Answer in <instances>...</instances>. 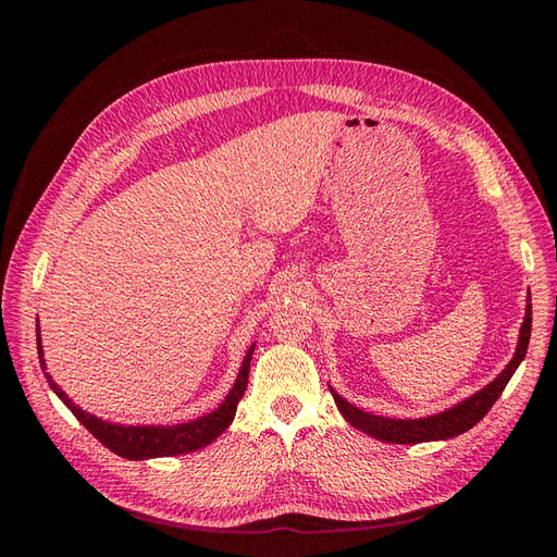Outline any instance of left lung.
I'll return each instance as SVG.
<instances>
[{"mask_svg":"<svg viewBox=\"0 0 557 557\" xmlns=\"http://www.w3.org/2000/svg\"><path fill=\"white\" fill-rule=\"evenodd\" d=\"M531 302V298H529ZM531 325H533V307L525 305V315L523 323L519 330V341H517V352L512 357V361L506 366V370L490 382L483 391L474 393L472 397L462 399L460 404L451 406L449 411L435 413L429 418H420V420H393V418H382V416H372L361 411L355 404H349L347 399H343L334 388V401L338 406L341 416L352 424L355 429H361L363 433L376 437L382 443H395V445H418V443H431V441H449V437H456L465 431H470L476 422H481L487 411L492 408V404L502 397L504 388L508 386L510 376L515 374V370L519 368V363L525 357V349H529V341H531Z\"/></svg>","mask_w":557,"mask_h":557,"instance_id":"8db88e82","label":"left lung"}]
</instances>
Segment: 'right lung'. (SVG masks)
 <instances>
[{"label": "right lung", "instance_id": "1", "mask_svg": "<svg viewBox=\"0 0 557 557\" xmlns=\"http://www.w3.org/2000/svg\"><path fill=\"white\" fill-rule=\"evenodd\" d=\"M36 332H38L36 336H38L40 366L47 368L45 359H42L40 330H36ZM252 352H255V345L248 347L237 382H234L232 391L227 393V397L223 399V404L216 408V411L202 416L198 420H191L185 424H173V426H124V424H112V422L99 420L90 413H85L83 408H78L63 393V388L53 382L51 374L45 372V376H47L51 391L65 401V406L76 416V420L87 431H90L103 447H108L116 456L128 458V460H144V458H160V456H181V454H189V451L202 449L210 443H214L216 437L232 424L234 413H237V404L244 397L246 386H248Z\"/></svg>", "mask_w": 557, "mask_h": 557}]
</instances>
